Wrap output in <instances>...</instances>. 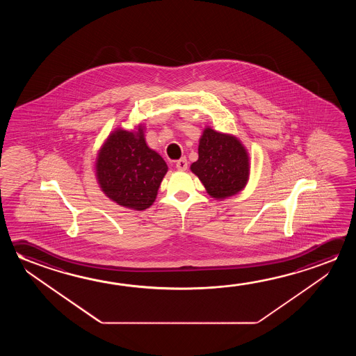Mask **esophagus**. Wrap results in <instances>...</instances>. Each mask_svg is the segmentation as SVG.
<instances>
[{
  "mask_svg": "<svg viewBox=\"0 0 356 356\" xmlns=\"http://www.w3.org/2000/svg\"><path fill=\"white\" fill-rule=\"evenodd\" d=\"M176 169L180 171H185L187 170V160L185 158L180 159L176 161Z\"/></svg>",
  "mask_w": 356,
  "mask_h": 356,
  "instance_id": "obj_1",
  "label": "esophagus"
}]
</instances>
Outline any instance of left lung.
Masks as SVG:
<instances>
[{
    "label": "left lung",
    "instance_id": "1",
    "mask_svg": "<svg viewBox=\"0 0 356 356\" xmlns=\"http://www.w3.org/2000/svg\"><path fill=\"white\" fill-rule=\"evenodd\" d=\"M190 169L211 197L223 200L245 188L250 177V156L236 136L207 127L198 143V160Z\"/></svg>",
    "mask_w": 356,
    "mask_h": 356
}]
</instances>
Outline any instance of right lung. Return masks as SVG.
<instances>
[{
	"mask_svg": "<svg viewBox=\"0 0 356 356\" xmlns=\"http://www.w3.org/2000/svg\"><path fill=\"white\" fill-rule=\"evenodd\" d=\"M168 165L146 145L144 127L118 128L100 147L95 176L102 191L120 206L131 210L149 209L158 195Z\"/></svg>",
	"mask_w": 356,
	"mask_h": 356,
	"instance_id": "1",
	"label": "right lung"
}]
</instances>
